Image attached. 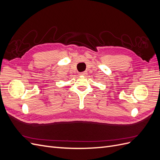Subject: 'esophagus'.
<instances>
[{
  "instance_id": "esophagus-1",
  "label": "esophagus",
  "mask_w": 160,
  "mask_h": 160,
  "mask_svg": "<svg viewBox=\"0 0 160 160\" xmlns=\"http://www.w3.org/2000/svg\"><path fill=\"white\" fill-rule=\"evenodd\" d=\"M87 72H81V73L79 74L80 75H83V76H85V75H87Z\"/></svg>"
}]
</instances>
